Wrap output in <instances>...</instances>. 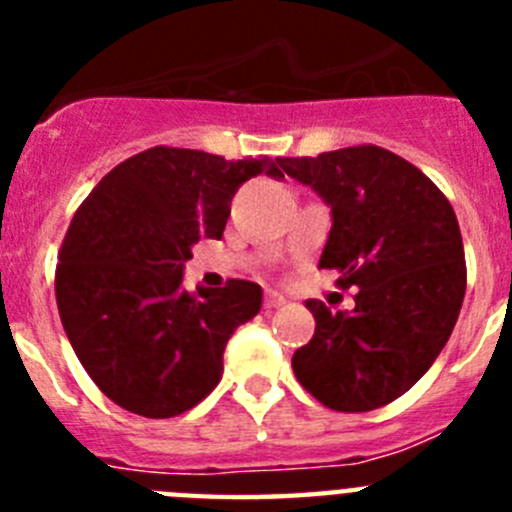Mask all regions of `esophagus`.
Returning a JSON list of instances; mask_svg holds the SVG:
<instances>
[{"label":"esophagus","mask_w":512,"mask_h":512,"mask_svg":"<svg viewBox=\"0 0 512 512\" xmlns=\"http://www.w3.org/2000/svg\"><path fill=\"white\" fill-rule=\"evenodd\" d=\"M284 302H287V297L279 295V292H274V289H269L264 297V307L266 310H277V307H282Z\"/></svg>","instance_id":"esophagus-1"}]
</instances>
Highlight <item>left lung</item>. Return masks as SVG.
I'll use <instances>...</instances> for the list:
<instances>
[{"label": "left lung", "mask_w": 512, "mask_h": 512, "mask_svg": "<svg viewBox=\"0 0 512 512\" xmlns=\"http://www.w3.org/2000/svg\"><path fill=\"white\" fill-rule=\"evenodd\" d=\"M282 169L330 207L318 266L359 287L351 312L305 302L315 336L292 369L325 408H382L431 369L459 318L467 264L454 207L418 166L379 146L282 158Z\"/></svg>", "instance_id": "left-lung-1"}]
</instances>
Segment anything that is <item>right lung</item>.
Listing matches in <instances>:
<instances>
[{
	"instance_id": "1",
	"label": "right lung",
	"mask_w": 512,
	"mask_h": 512,
	"mask_svg": "<svg viewBox=\"0 0 512 512\" xmlns=\"http://www.w3.org/2000/svg\"><path fill=\"white\" fill-rule=\"evenodd\" d=\"M259 174L282 179V158L156 146L115 166L76 210L58 312L81 366L120 408L174 418L223 377L228 338L264 295L246 279L187 292L184 261L200 238H223L235 192Z\"/></svg>"
}]
</instances>
